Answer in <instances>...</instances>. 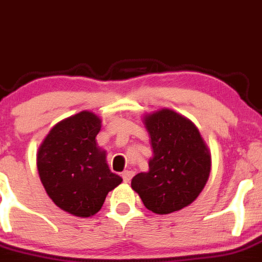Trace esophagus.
Listing matches in <instances>:
<instances>
[{"label":"esophagus","mask_w":262,"mask_h":262,"mask_svg":"<svg viewBox=\"0 0 262 262\" xmlns=\"http://www.w3.org/2000/svg\"><path fill=\"white\" fill-rule=\"evenodd\" d=\"M133 176H134L133 170H124V172L121 173V177H123V181L125 183L130 182L132 178H133Z\"/></svg>","instance_id":"1"}]
</instances>
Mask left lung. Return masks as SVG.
Listing matches in <instances>:
<instances>
[{
	"label": "left lung",
	"instance_id": "obj_1",
	"mask_svg": "<svg viewBox=\"0 0 262 262\" xmlns=\"http://www.w3.org/2000/svg\"><path fill=\"white\" fill-rule=\"evenodd\" d=\"M154 158L148 172L132 180V189L148 211L168 214L191 204L208 181L211 155L196 126L163 108L145 117Z\"/></svg>",
	"mask_w": 262,
	"mask_h": 262
}]
</instances>
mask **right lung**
<instances>
[{
  "label": "right lung",
  "mask_w": 262,
  "mask_h": 262,
  "mask_svg": "<svg viewBox=\"0 0 262 262\" xmlns=\"http://www.w3.org/2000/svg\"><path fill=\"white\" fill-rule=\"evenodd\" d=\"M101 119L82 111L54 126L38 148L37 168L46 192L63 211L90 217L107 194L121 183L106 163V151L97 147Z\"/></svg>",
  "instance_id": "1"
}]
</instances>
